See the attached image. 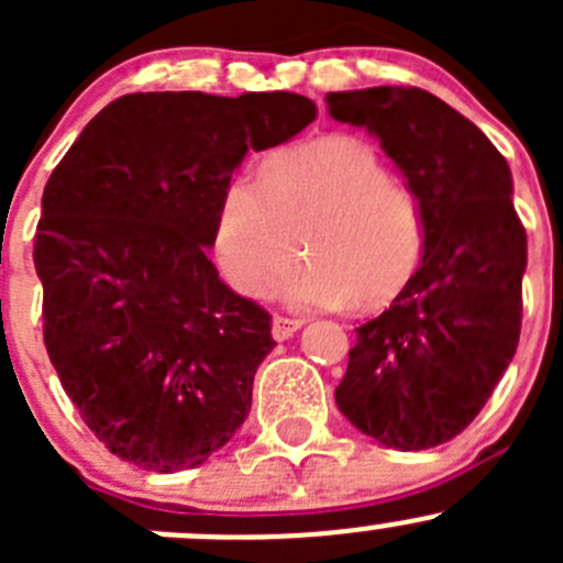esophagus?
<instances>
[{
	"label": "esophagus",
	"instance_id": "obj_1",
	"mask_svg": "<svg viewBox=\"0 0 563 563\" xmlns=\"http://www.w3.org/2000/svg\"><path fill=\"white\" fill-rule=\"evenodd\" d=\"M299 327H302V321H299V318L275 316V321H272V338H275V340H288L294 332H297Z\"/></svg>",
	"mask_w": 563,
	"mask_h": 563
}]
</instances>
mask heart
<instances>
[{
    "label": "heart",
    "instance_id": "1",
    "mask_svg": "<svg viewBox=\"0 0 563 563\" xmlns=\"http://www.w3.org/2000/svg\"><path fill=\"white\" fill-rule=\"evenodd\" d=\"M299 240L308 258L283 280L294 308L378 310L417 275L428 242L417 192L349 135L275 152L264 176H231L214 214V255L236 291L275 288Z\"/></svg>",
    "mask_w": 563,
    "mask_h": 563
}]
</instances>
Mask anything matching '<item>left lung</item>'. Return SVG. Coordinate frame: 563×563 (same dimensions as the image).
Masks as SVG:
<instances>
[{
  "label": "left lung",
  "instance_id": "left-lung-1",
  "mask_svg": "<svg viewBox=\"0 0 563 563\" xmlns=\"http://www.w3.org/2000/svg\"><path fill=\"white\" fill-rule=\"evenodd\" d=\"M327 103L382 139L428 229L417 275L356 329L334 400L384 446L430 450L474 422L518 351L526 229L512 174L474 122L424 89L332 92Z\"/></svg>",
  "mask_w": 563,
  "mask_h": 563
}]
</instances>
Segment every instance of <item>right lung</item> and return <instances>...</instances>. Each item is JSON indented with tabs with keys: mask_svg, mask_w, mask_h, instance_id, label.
Wrapping results in <instances>:
<instances>
[{
	"mask_svg": "<svg viewBox=\"0 0 563 563\" xmlns=\"http://www.w3.org/2000/svg\"><path fill=\"white\" fill-rule=\"evenodd\" d=\"M316 119L294 92H135L84 128L43 190L35 266L62 389L108 452L196 468L240 430L272 316L207 258L247 150Z\"/></svg>",
	"mask_w": 563,
	"mask_h": 563,
	"instance_id": "1",
	"label": "right lung"
}]
</instances>
